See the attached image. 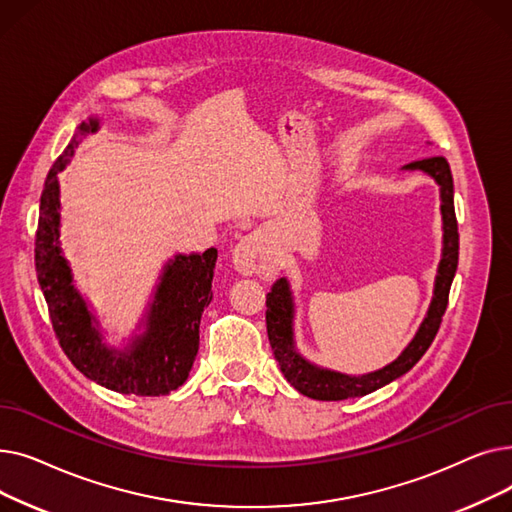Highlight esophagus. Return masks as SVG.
<instances>
[{
    "label": "esophagus",
    "instance_id": "34e87169",
    "mask_svg": "<svg viewBox=\"0 0 512 512\" xmlns=\"http://www.w3.org/2000/svg\"><path fill=\"white\" fill-rule=\"evenodd\" d=\"M234 270L242 276L259 274L263 278H274L278 274L276 259L267 253L257 236L242 238L232 251Z\"/></svg>",
    "mask_w": 512,
    "mask_h": 512
}]
</instances>
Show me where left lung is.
Returning a JSON list of instances; mask_svg holds the SVG:
<instances>
[{"label": "left lung", "instance_id": "obj_1", "mask_svg": "<svg viewBox=\"0 0 512 512\" xmlns=\"http://www.w3.org/2000/svg\"><path fill=\"white\" fill-rule=\"evenodd\" d=\"M405 172H423L440 186V211H442V257L438 263V274L434 280V297L427 307V313L421 321L419 330L415 332L413 340L405 346L392 363L384 365L382 369H375L361 375L342 373L336 369L321 367L309 361L297 348V336H294V294L290 288L288 278H280L272 292H267V311H265V324H267V338H270L274 357L284 373V378L292 388H297L301 394L315 398V400H346L365 396L384 388L386 384L394 382L400 375H405L413 365L425 355L429 344L434 342L442 315L448 305V292L450 284L456 274V265H459V226H456L454 215V184L450 166L444 157H427L413 164L402 166Z\"/></svg>", "mask_w": 512, "mask_h": 512}]
</instances>
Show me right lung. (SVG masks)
<instances>
[{
	"instance_id": "right-lung-1",
	"label": "right lung",
	"mask_w": 512,
	"mask_h": 512,
	"mask_svg": "<svg viewBox=\"0 0 512 512\" xmlns=\"http://www.w3.org/2000/svg\"><path fill=\"white\" fill-rule=\"evenodd\" d=\"M99 130V118L80 124L68 149L51 166L39 205L35 240L37 280L53 330L72 365L107 390L134 396H166L188 378L199 353V324L211 303V280L218 251L176 253L161 267L151 299L124 346L107 344L91 301L74 284L64 255L60 226V178L74 149Z\"/></svg>"
}]
</instances>
